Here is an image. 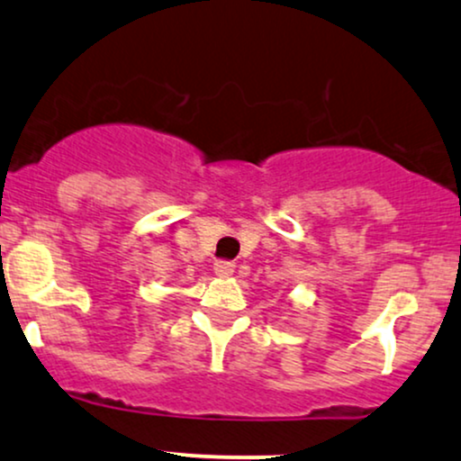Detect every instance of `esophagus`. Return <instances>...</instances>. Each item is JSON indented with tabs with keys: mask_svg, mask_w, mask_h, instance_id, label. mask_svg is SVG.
<instances>
[{
	"mask_svg": "<svg viewBox=\"0 0 461 461\" xmlns=\"http://www.w3.org/2000/svg\"><path fill=\"white\" fill-rule=\"evenodd\" d=\"M234 270H236L234 262H227V259H219V262H214V273L219 276H230Z\"/></svg>",
	"mask_w": 461,
	"mask_h": 461,
	"instance_id": "esophagus-1",
	"label": "esophagus"
}]
</instances>
